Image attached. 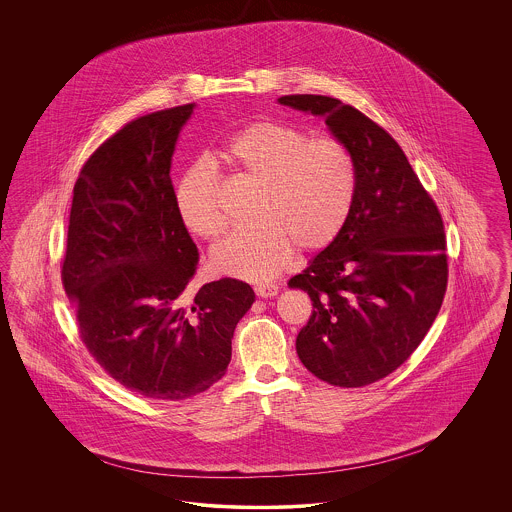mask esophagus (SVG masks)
I'll list each match as a JSON object with an SVG mask.
<instances>
[{
    "mask_svg": "<svg viewBox=\"0 0 512 512\" xmlns=\"http://www.w3.org/2000/svg\"><path fill=\"white\" fill-rule=\"evenodd\" d=\"M255 293L259 295V297H274L276 293H278V286H274V284H257L255 286Z\"/></svg>",
    "mask_w": 512,
    "mask_h": 512,
    "instance_id": "obj_1",
    "label": "esophagus"
}]
</instances>
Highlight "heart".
Instances as JSON below:
<instances>
[{
    "label": "heart",
    "mask_w": 512,
    "mask_h": 512,
    "mask_svg": "<svg viewBox=\"0 0 512 512\" xmlns=\"http://www.w3.org/2000/svg\"><path fill=\"white\" fill-rule=\"evenodd\" d=\"M224 163L257 186L253 228L213 249V267L242 280H268L290 263L293 247L315 253L332 244L357 192L353 153L336 138L311 136L276 121L247 124L220 151ZM174 203L184 226L213 242L226 230L219 176L207 161L180 176Z\"/></svg>",
    "instance_id": "b5f03b06"
}]
</instances>
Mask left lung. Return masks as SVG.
Returning <instances> with one entry per match:
<instances>
[{
  "instance_id": "8db88e82",
  "label": "left lung",
  "mask_w": 512,
  "mask_h": 512,
  "mask_svg": "<svg viewBox=\"0 0 512 512\" xmlns=\"http://www.w3.org/2000/svg\"><path fill=\"white\" fill-rule=\"evenodd\" d=\"M278 101L322 117L357 167L338 238L290 280L313 301L295 349L320 380L368 386L403 365L438 317L447 290L443 220L403 149L359 109L311 94Z\"/></svg>"
}]
</instances>
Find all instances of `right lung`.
Wrapping results in <instances>:
<instances>
[{"label": "right lung", "instance_id": "obj_1", "mask_svg": "<svg viewBox=\"0 0 512 512\" xmlns=\"http://www.w3.org/2000/svg\"><path fill=\"white\" fill-rule=\"evenodd\" d=\"M194 103L124 124L80 169L61 268L78 332L126 390L178 401L226 374L255 293L236 278L186 292L199 253L178 217L174 146Z\"/></svg>", "mask_w": 512, "mask_h": 512}]
</instances>
